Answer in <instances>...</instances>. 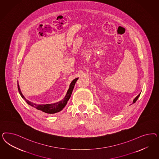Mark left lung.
<instances>
[{"mask_svg":"<svg viewBox=\"0 0 159 159\" xmlns=\"http://www.w3.org/2000/svg\"><path fill=\"white\" fill-rule=\"evenodd\" d=\"M140 93L139 94L138 96L136 97V98H135V99L134 100V101H133V103H135V102L136 101V100H138V98H139V97L140 96Z\"/></svg>","mask_w":159,"mask_h":159,"instance_id":"8db88e82","label":"left lung"}]
</instances>
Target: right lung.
<instances>
[{"label": "right lung", "mask_w": 159, "mask_h": 159, "mask_svg": "<svg viewBox=\"0 0 159 159\" xmlns=\"http://www.w3.org/2000/svg\"><path fill=\"white\" fill-rule=\"evenodd\" d=\"M78 78H76L73 80L72 83L70 84L69 89L67 91V93L66 96L65 97V98H63L62 101H59L57 103L55 104H41V105H39V104H35L33 102H31V101L27 100V99H25V98L24 97V96L22 94L21 92L20 91V89L19 85L17 83V86H18V90L20 94L21 95V97L24 99V100L27 102V103L29 104L30 106L34 107L35 108H36L37 110H39V111H43V112L47 113V114H54L56 112H58L60 111H61L63 108L65 107L67 104V101L69 100L70 97L71 96L72 93L73 89L75 86V84L76 83V82Z\"/></svg>", "instance_id": "1"}]
</instances>
